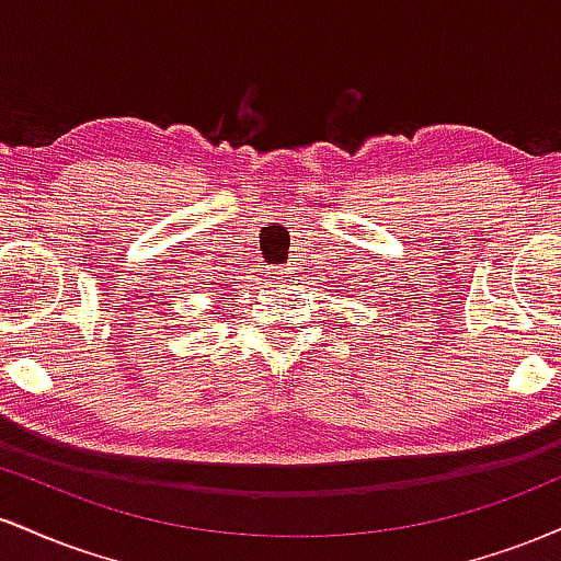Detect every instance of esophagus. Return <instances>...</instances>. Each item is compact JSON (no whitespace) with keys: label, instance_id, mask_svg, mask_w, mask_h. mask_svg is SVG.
Returning a JSON list of instances; mask_svg holds the SVG:
<instances>
[{"label":"esophagus","instance_id":"1","mask_svg":"<svg viewBox=\"0 0 561 561\" xmlns=\"http://www.w3.org/2000/svg\"><path fill=\"white\" fill-rule=\"evenodd\" d=\"M287 268L285 266H268L266 268V279L272 282V285H282V282L287 279Z\"/></svg>","mask_w":561,"mask_h":561}]
</instances>
